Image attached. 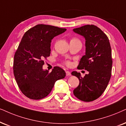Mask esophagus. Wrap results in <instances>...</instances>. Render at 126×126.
<instances>
[{
	"label": "esophagus",
	"mask_w": 126,
	"mask_h": 126,
	"mask_svg": "<svg viewBox=\"0 0 126 126\" xmlns=\"http://www.w3.org/2000/svg\"><path fill=\"white\" fill-rule=\"evenodd\" d=\"M66 74L67 76H70V72L68 71H66Z\"/></svg>",
	"instance_id": "esophagus-1"
}]
</instances>
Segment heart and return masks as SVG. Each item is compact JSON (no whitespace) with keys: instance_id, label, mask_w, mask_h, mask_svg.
Segmentation results:
<instances>
[{"instance_id":"b5f03b06","label":"heart","mask_w":126,"mask_h":126,"mask_svg":"<svg viewBox=\"0 0 126 126\" xmlns=\"http://www.w3.org/2000/svg\"><path fill=\"white\" fill-rule=\"evenodd\" d=\"M76 39H76V38H72V39H71V40H76ZM65 64H66L67 66H70V65L71 64V63H70V62H69V61H66L65 62Z\"/></svg>"}]
</instances>
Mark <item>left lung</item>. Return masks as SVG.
<instances>
[{"mask_svg":"<svg viewBox=\"0 0 126 126\" xmlns=\"http://www.w3.org/2000/svg\"><path fill=\"white\" fill-rule=\"evenodd\" d=\"M73 31L85 39V55L81 59L77 68L89 72L84 77L77 71L71 73L79 81L73 94L81 101H93L101 96L111 77L113 61L109 38L94 25H85Z\"/></svg>","mask_w":126,"mask_h":126,"instance_id":"1","label":"left lung"}]
</instances>
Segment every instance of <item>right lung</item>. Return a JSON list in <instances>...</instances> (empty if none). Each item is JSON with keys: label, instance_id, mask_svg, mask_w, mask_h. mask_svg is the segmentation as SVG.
<instances>
[{"label": "right lung", "instance_id": "add662e5", "mask_svg": "<svg viewBox=\"0 0 126 126\" xmlns=\"http://www.w3.org/2000/svg\"><path fill=\"white\" fill-rule=\"evenodd\" d=\"M66 31L50 25L38 24L25 32L15 52L13 73L19 88L31 99L47 96L57 80L66 76L64 70L55 66L50 73L44 70V59L50 56V43Z\"/></svg>", "mask_w": 126, "mask_h": 126}]
</instances>
